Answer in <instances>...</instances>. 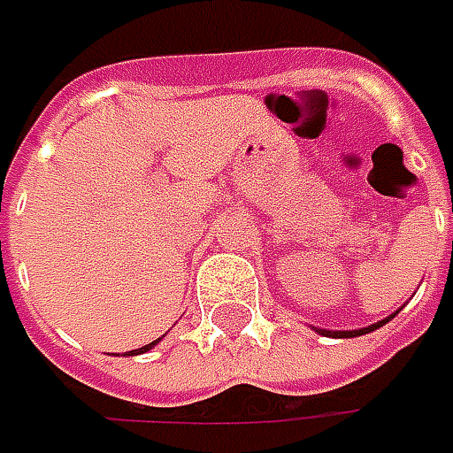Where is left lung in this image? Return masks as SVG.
<instances>
[{"label": "left lung", "instance_id": "8db88e82", "mask_svg": "<svg viewBox=\"0 0 453 453\" xmlns=\"http://www.w3.org/2000/svg\"><path fill=\"white\" fill-rule=\"evenodd\" d=\"M393 315H395V312H393ZM391 318L375 322V325H368V327H360V330H335V333H333V330H318V333H322V335H330V338H357V335H365V333H371V330H378L380 325H386Z\"/></svg>", "mask_w": 453, "mask_h": 453}]
</instances>
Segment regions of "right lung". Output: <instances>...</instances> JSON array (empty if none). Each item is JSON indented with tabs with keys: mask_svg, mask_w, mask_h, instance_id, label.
Returning <instances> with one entry per match:
<instances>
[{
	"mask_svg": "<svg viewBox=\"0 0 453 453\" xmlns=\"http://www.w3.org/2000/svg\"><path fill=\"white\" fill-rule=\"evenodd\" d=\"M158 340H153V342H149V345H143V348H138V350H131V356H141V353H146V350H150L153 345H156Z\"/></svg>",
	"mask_w": 453,
	"mask_h": 453,
	"instance_id": "1",
	"label": "right lung"
}]
</instances>
